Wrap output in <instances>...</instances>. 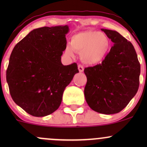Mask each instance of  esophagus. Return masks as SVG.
<instances>
[{
    "label": "esophagus",
    "instance_id": "obj_1",
    "mask_svg": "<svg viewBox=\"0 0 147 147\" xmlns=\"http://www.w3.org/2000/svg\"><path fill=\"white\" fill-rule=\"evenodd\" d=\"M78 70H79V71L80 72H84V67L82 66V65H78Z\"/></svg>",
    "mask_w": 147,
    "mask_h": 147
}]
</instances>
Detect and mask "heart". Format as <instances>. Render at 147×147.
Returning <instances> with one entry per match:
<instances>
[{
    "mask_svg": "<svg viewBox=\"0 0 147 147\" xmlns=\"http://www.w3.org/2000/svg\"><path fill=\"white\" fill-rule=\"evenodd\" d=\"M111 43L106 35L97 31H84L71 37L70 45L65 48V55L75 57V52L80 53L84 63L97 65L105 59L110 50Z\"/></svg>",
    "mask_w": 147,
    "mask_h": 147,
    "instance_id": "obj_1",
    "label": "heart"
}]
</instances>
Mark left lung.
Returning <instances> with one entry per match:
<instances>
[{"label":"left lung","mask_w":147,"mask_h":147,"mask_svg":"<svg viewBox=\"0 0 147 147\" xmlns=\"http://www.w3.org/2000/svg\"><path fill=\"white\" fill-rule=\"evenodd\" d=\"M101 30L114 45L102 63L84 69V95L91 109L111 115L123 110L137 93L140 64L131 42L115 30Z\"/></svg>","instance_id":"left-lung-1"}]
</instances>
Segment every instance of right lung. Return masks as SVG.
<instances>
[{
  "label": "right lung",
  "mask_w": 147,
  "mask_h": 147,
  "mask_svg": "<svg viewBox=\"0 0 147 147\" xmlns=\"http://www.w3.org/2000/svg\"><path fill=\"white\" fill-rule=\"evenodd\" d=\"M68 25L32 30L15 45L6 79L14 102L28 113L44 117L59 107L63 91L78 73L77 63L63 65Z\"/></svg>",
  "instance_id": "add662e5"
}]
</instances>
